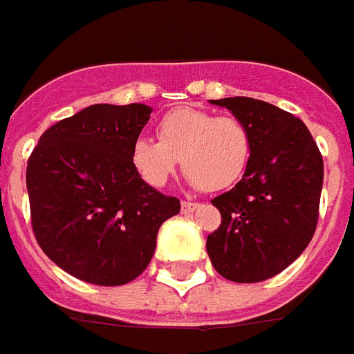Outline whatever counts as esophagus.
Wrapping results in <instances>:
<instances>
[{
	"label": "esophagus",
	"mask_w": 354,
	"mask_h": 354,
	"mask_svg": "<svg viewBox=\"0 0 354 354\" xmlns=\"http://www.w3.org/2000/svg\"><path fill=\"white\" fill-rule=\"evenodd\" d=\"M181 207L185 213H190V212H194V209H198L200 204H196V202H181Z\"/></svg>",
	"instance_id": "obj_1"
}]
</instances>
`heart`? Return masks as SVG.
Masks as SVG:
<instances>
[{
  "mask_svg": "<svg viewBox=\"0 0 354 354\" xmlns=\"http://www.w3.org/2000/svg\"><path fill=\"white\" fill-rule=\"evenodd\" d=\"M156 133L158 141L139 137L131 147L133 167L152 187H164L181 160L198 189L227 190L242 179L252 158V131L240 118L177 109L158 122Z\"/></svg>",
  "mask_w": 354,
  "mask_h": 354,
  "instance_id": "heart-1",
  "label": "heart"
}]
</instances>
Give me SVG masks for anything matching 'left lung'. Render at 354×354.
Instances as JSON below:
<instances>
[{"mask_svg": "<svg viewBox=\"0 0 354 354\" xmlns=\"http://www.w3.org/2000/svg\"><path fill=\"white\" fill-rule=\"evenodd\" d=\"M212 104L250 127L252 158L242 181L212 200L221 225L207 236V255L227 280L261 282L290 267L315 234L322 154L307 125L274 104L250 97Z\"/></svg>", "mask_w": 354, "mask_h": 354, "instance_id": "1", "label": "left lung"}]
</instances>
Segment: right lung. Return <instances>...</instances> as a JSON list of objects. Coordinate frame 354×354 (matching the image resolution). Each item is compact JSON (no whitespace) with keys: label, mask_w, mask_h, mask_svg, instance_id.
<instances>
[{"label":"right lung","mask_w":354,"mask_h":354,"mask_svg":"<svg viewBox=\"0 0 354 354\" xmlns=\"http://www.w3.org/2000/svg\"><path fill=\"white\" fill-rule=\"evenodd\" d=\"M147 104H91L51 125L26 167L37 244L62 270L97 286L131 282L149 267L158 229L181 202L142 181L131 147Z\"/></svg>","instance_id":"1"}]
</instances>
